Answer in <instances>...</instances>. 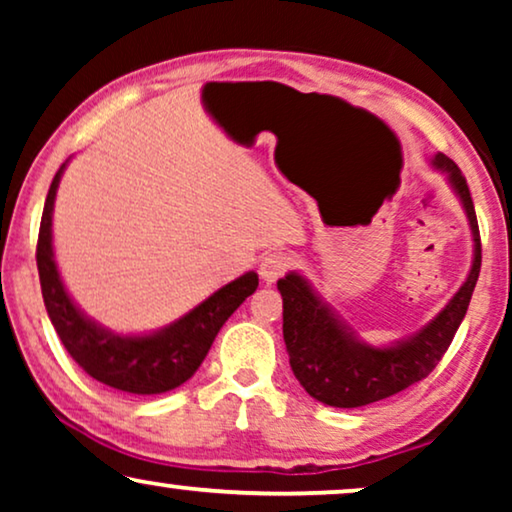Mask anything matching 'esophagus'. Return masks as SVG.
<instances>
[{
	"mask_svg": "<svg viewBox=\"0 0 512 512\" xmlns=\"http://www.w3.org/2000/svg\"><path fill=\"white\" fill-rule=\"evenodd\" d=\"M291 268H293V258L289 254H284V251H275V254H268L261 261V277L268 284H272L277 282L279 277H284Z\"/></svg>",
	"mask_w": 512,
	"mask_h": 512,
	"instance_id": "obj_1",
	"label": "esophagus"
}]
</instances>
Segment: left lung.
<instances>
[{"label": "left lung", "instance_id": "8db88e82", "mask_svg": "<svg viewBox=\"0 0 512 512\" xmlns=\"http://www.w3.org/2000/svg\"><path fill=\"white\" fill-rule=\"evenodd\" d=\"M433 165L447 172L466 209L475 242V258L464 286L422 331L394 347L363 345L345 324H340L328 305L321 303L303 277L291 272L277 282L284 300V342L291 370L307 394L321 403L333 408H361L424 380L443 359L466 317L482 263L480 228L471 191L457 163L438 153Z\"/></svg>", "mask_w": 512, "mask_h": 512}]
</instances>
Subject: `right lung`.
<instances>
[{"label": "right lung", "instance_id": "add662e5", "mask_svg": "<svg viewBox=\"0 0 512 512\" xmlns=\"http://www.w3.org/2000/svg\"><path fill=\"white\" fill-rule=\"evenodd\" d=\"M62 170L55 172L48 188L44 214H41L37 240V268L41 296L51 324L62 340L69 356L93 377V380L128 394H163L191 380L212 347L216 333L226 324L230 314L247 300L258 286L256 272L237 277L212 293L186 317L174 321L153 335H114L83 312L67 296L53 261L51 223L53 200L58 191Z\"/></svg>", "mask_w": 512, "mask_h": 512}]
</instances>
